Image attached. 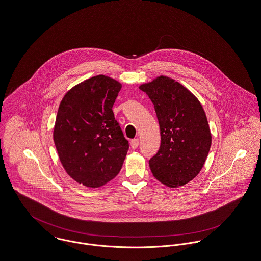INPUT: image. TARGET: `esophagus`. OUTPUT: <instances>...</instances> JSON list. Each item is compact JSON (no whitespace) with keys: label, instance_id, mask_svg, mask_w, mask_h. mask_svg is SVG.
Here are the masks:
<instances>
[{"label":"esophagus","instance_id":"34e87169","mask_svg":"<svg viewBox=\"0 0 261 261\" xmlns=\"http://www.w3.org/2000/svg\"><path fill=\"white\" fill-rule=\"evenodd\" d=\"M130 144H131V147H132V149H136L138 146H139V139H133V140H131L130 142Z\"/></svg>","mask_w":261,"mask_h":261}]
</instances>
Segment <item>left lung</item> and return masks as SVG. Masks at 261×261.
I'll return each mask as SVG.
<instances>
[{
    "instance_id": "1",
    "label": "left lung",
    "mask_w": 261,
    "mask_h": 261,
    "mask_svg": "<svg viewBox=\"0 0 261 261\" xmlns=\"http://www.w3.org/2000/svg\"><path fill=\"white\" fill-rule=\"evenodd\" d=\"M139 88L153 102L160 125V149L149 160L151 172L168 187L184 186L201 172L211 149L203 108L193 93L167 76Z\"/></svg>"
}]
</instances>
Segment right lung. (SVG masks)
I'll return each instance as SVG.
<instances>
[{
  "label": "right lung",
  "mask_w": 261,
  "mask_h": 261,
  "mask_svg": "<svg viewBox=\"0 0 261 261\" xmlns=\"http://www.w3.org/2000/svg\"><path fill=\"white\" fill-rule=\"evenodd\" d=\"M121 87L100 74L75 85L60 102L54 141L64 170L83 186L114 179L127 155L129 142L112 111Z\"/></svg>",
  "instance_id": "obj_1"
}]
</instances>
